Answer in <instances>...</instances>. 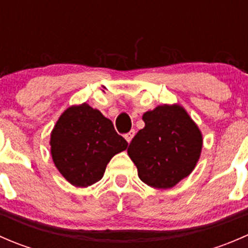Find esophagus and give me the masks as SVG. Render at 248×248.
Segmentation results:
<instances>
[{"label":"esophagus","mask_w":248,"mask_h":248,"mask_svg":"<svg viewBox=\"0 0 248 248\" xmlns=\"http://www.w3.org/2000/svg\"><path fill=\"white\" fill-rule=\"evenodd\" d=\"M134 136H136V131H134V129H132L131 132H128L127 134H124V139H126L128 142H131Z\"/></svg>","instance_id":"obj_1"}]
</instances>
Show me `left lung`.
Masks as SVG:
<instances>
[{
  "label": "left lung",
  "mask_w": 248,
  "mask_h": 248,
  "mask_svg": "<svg viewBox=\"0 0 248 248\" xmlns=\"http://www.w3.org/2000/svg\"><path fill=\"white\" fill-rule=\"evenodd\" d=\"M145 127L129 144L128 156L142 182L171 188L196 168L202 149L198 124L180 104H162L144 112Z\"/></svg>",
  "instance_id": "8db88e82"
}]
</instances>
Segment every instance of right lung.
<instances>
[{
    "instance_id": "1",
    "label": "right lung",
    "mask_w": 248,
    "mask_h": 248,
    "mask_svg": "<svg viewBox=\"0 0 248 248\" xmlns=\"http://www.w3.org/2000/svg\"><path fill=\"white\" fill-rule=\"evenodd\" d=\"M128 146L114 124L87 103L71 106L50 134V152L57 170L71 185L89 187L103 177L107 164Z\"/></svg>"
}]
</instances>
